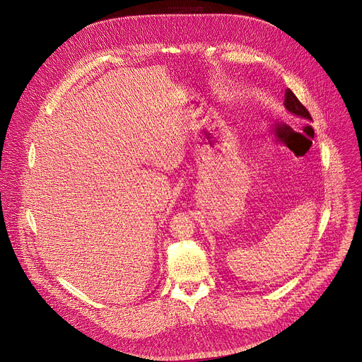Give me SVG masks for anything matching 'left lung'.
<instances>
[{
    "label": "left lung",
    "mask_w": 362,
    "mask_h": 362,
    "mask_svg": "<svg viewBox=\"0 0 362 362\" xmlns=\"http://www.w3.org/2000/svg\"><path fill=\"white\" fill-rule=\"evenodd\" d=\"M284 107H286L288 112L293 114V116L305 122H313L308 110L299 103V100L295 97V93L291 89H286V92H284Z\"/></svg>",
    "instance_id": "8db88e82"
}]
</instances>
